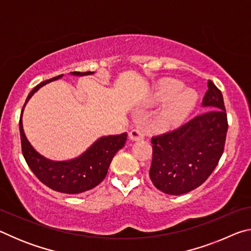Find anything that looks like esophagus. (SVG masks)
Returning a JSON list of instances; mask_svg holds the SVG:
<instances>
[{
	"label": "esophagus",
	"instance_id": "1",
	"mask_svg": "<svg viewBox=\"0 0 251 251\" xmlns=\"http://www.w3.org/2000/svg\"><path fill=\"white\" fill-rule=\"evenodd\" d=\"M129 138L133 142L142 141V139L145 138V131H144V129L142 128V127H136V128L130 130Z\"/></svg>",
	"mask_w": 251,
	"mask_h": 251
}]
</instances>
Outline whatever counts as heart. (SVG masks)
Here are the masks:
<instances>
[{
    "label": "heart",
    "mask_w": 251,
    "mask_h": 251,
    "mask_svg": "<svg viewBox=\"0 0 251 251\" xmlns=\"http://www.w3.org/2000/svg\"><path fill=\"white\" fill-rule=\"evenodd\" d=\"M184 85L177 79H164L156 85L148 99V105L165 104L152 118V127L157 130H169L180 125L193 109L197 101V93L184 90Z\"/></svg>",
    "instance_id": "obj_1"
}]
</instances>
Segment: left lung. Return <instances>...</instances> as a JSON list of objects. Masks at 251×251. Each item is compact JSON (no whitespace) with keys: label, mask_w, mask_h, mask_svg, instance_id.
<instances>
[{"label":"left lung","mask_w":251,"mask_h":251,"mask_svg":"<svg viewBox=\"0 0 251 251\" xmlns=\"http://www.w3.org/2000/svg\"><path fill=\"white\" fill-rule=\"evenodd\" d=\"M207 110L169 133L151 138L150 177L160 192L189 193L205 182L224 152L228 129L223 94L208 80L202 99Z\"/></svg>","instance_id":"1"}]
</instances>
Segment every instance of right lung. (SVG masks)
Here are the masks:
<instances>
[{"instance_id": "1", "label": "right lung", "mask_w": 251, "mask_h": 251, "mask_svg": "<svg viewBox=\"0 0 251 251\" xmlns=\"http://www.w3.org/2000/svg\"><path fill=\"white\" fill-rule=\"evenodd\" d=\"M71 74L75 76H85L94 74V72H83V73L82 72H72ZM63 74L42 82L34 87L28 94L20 117L21 144H22L23 156L28 167L44 185L55 192L79 194L94 188L100 181H103L108 172L113 157L125 145L127 133L103 136L97 139L90 148H87L82 155L74 159L55 161L39 154L25 136L22 123L23 110L34 93L39 91L45 84L61 78Z\"/></svg>"}]
</instances>
